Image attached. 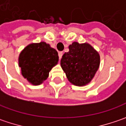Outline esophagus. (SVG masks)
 I'll list each match as a JSON object with an SVG mask.
<instances>
[{
  "instance_id": "esophagus-1",
  "label": "esophagus",
  "mask_w": 126,
  "mask_h": 126,
  "mask_svg": "<svg viewBox=\"0 0 126 126\" xmlns=\"http://www.w3.org/2000/svg\"><path fill=\"white\" fill-rule=\"evenodd\" d=\"M63 53L62 51H59L58 52V56H59V59H61L62 58V56H63Z\"/></svg>"
}]
</instances>
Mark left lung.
I'll use <instances>...</instances> for the list:
<instances>
[{"instance_id":"obj_1","label":"left lung","mask_w":126,"mask_h":126,"mask_svg":"<svg viewBox=\"0 0 126 126\" xmlns=\"http://www.w3.org/2000/svg\"><path fill=\"white\" fill-rule=\"evenodd\" d=\"M99 62V53L90 44L73 42L62 56L61 65L71 83L83 86L94 78Z\"/></svg>"}]
</instances>
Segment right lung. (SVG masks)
Instances as JSON below:
<instances>
[{
  "instance_id": "right-lung-1",
  "label": "right lung",
  "mask_w": 126,
  "mask_h": 126,
  "mask_svg": "<svg viewBox=\"0 0 126 126\" xmlns=\"http://www.w3.org/2000/svg\"><path fill=\"white\" fill-rule=\"evenodd\" d=\"M58 61V52L45 42L28 45L19 56L22 75L34 85H40L47 79L50 70Z\"/></svg>"
}]
</instances>
